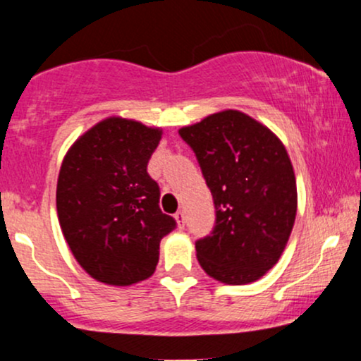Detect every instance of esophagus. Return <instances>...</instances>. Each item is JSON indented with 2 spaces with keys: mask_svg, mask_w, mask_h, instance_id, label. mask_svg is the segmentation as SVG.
Returning <instances> with one entry per match:
<instances>
[{
  "mask_svg": "<svg viewBox=\"0 0 361 361\" xmlns=\"http://www.w3.org/2000/svg\"><path fill=\"white\" fill-rule=\"evenodd\" d=\"M175 219L178 222V227H180V229H183V227H185V214L180 210V212L175 214Z\"/></svg>",
  "mask_w": 361,
  "mask_h": 361,
  "instance_id": "34e87169",
  "label": "esophagus"
}]
</instances>
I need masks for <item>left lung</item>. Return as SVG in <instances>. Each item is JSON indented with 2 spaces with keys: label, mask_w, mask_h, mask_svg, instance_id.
Segmentation results:
<instances>
[{
  "label": "left lung",
  "mask_w": 361,
  "mask_h": 361,
  "mask_svg": "<svg viewBox=\"0 0 361 361\" xmlns=\"http://www.w3.org/2000/svg\"><path fill=\"white\" fill-rule=\"evenodd\" d=\"M214 198L210 234L195 243L207 275L229 285L261 279L280 258L297 214L292 163L275 134L238 110L180 130Z\"/></svg>",
  "instance_id": "1"
}]
</instances>
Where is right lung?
Listing matches in <instances>:
<instances>
[{"instance_id":"right-lung-1","label":"right lung","mask_w":361,"mask_h":361,"mask_svg":"<svg viewBox=\"0 0 361 361\" xmlns=\"http://www.w3.org/2000/svg\"><path fill=\"white\" fill-rule=\"evenodd\" d=\"M159 128L106 118L66 154L57 180V215L74 258L94 280L132 285L151 276L159 243L176 227L159 209L147 163Z\"/></svg>"}]
</instances>
